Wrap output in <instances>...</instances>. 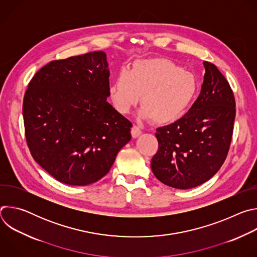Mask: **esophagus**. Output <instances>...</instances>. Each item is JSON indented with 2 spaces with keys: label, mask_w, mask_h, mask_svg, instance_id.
<instances>
[{
  "label": "esophagus",
  "mask_w": 257,
  "mask_h": 257,
  "mask_svg": "<svg viewBox=\"0 0 257 257\" xmlns=\"http://www.w3.org/2000/svg\"><path fill=\"white\" fill-rule=\"evenodd\" d=\"M141 133H142V131H141L139 126H137V125H133L132 126V128H131V135H132L133 138L138 137Z\"/></svg>",
  "instance_id": "obj_1"
}]
</instances>
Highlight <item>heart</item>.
<instances>
[{
  "mask_svg": "<svg viewBox=\"0 0 257 257\" xmlns=\"http://www.w3.org/2000/svg\"><path fill=\"white\" fill-rule=\"evenodd\" d=\"M198 84L191 72L163 58L137 60L131 71L122 68L108 88L113 106L129 113L141 97L140 115L167 124L184 115L195 100Z\"/></svg>",
  "mask_w": 257,
  "mask_h": 257,
  "instance_id": "b5f03b06",
  "label": "heart"
}]
</instances>
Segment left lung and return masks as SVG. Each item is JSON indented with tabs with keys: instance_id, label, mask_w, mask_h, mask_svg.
Returning a JSON list of instances; mask_svg holds the SVG:
<instances>
[{
	"instance_id": "8db88e82",
	"label": "left lung",
	"mask_w": 257,
	"mask_h": 257,
	"mask_svg": "<svg viewBox=\"0 0 257 257\" xmlns=\"http://www.w3.org/2000/svg\"><path fill=\"white\" fill-rule=\"evenodd\" d=\"M200 94L176 122L157 129L159 150L152 170L164 184L189 189L209 180L224 164L232 140L236 102L233 90L215 65L203 62Z\"/></svg>"
}]
</instances>
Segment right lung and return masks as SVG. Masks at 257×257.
Segmentation results:
<instances>
[{
  "mask_svg": "<svg viewBox=\"0 0 257 257\" xmlns=\"http://www.w3.org/2000/svg\"><path fill=\"white\" fill-rule=\"evenodd\" d=\"M109 71L102 51L48 63L23 98L26 142L56 180L86 186L101 179L131 139L132 123L106 101Z\"/></svg>",
  "mask_w": 257,
  "mask_h": 257,
  "instance_id": "1",
  "label": "right lung"
}]
</instances>
